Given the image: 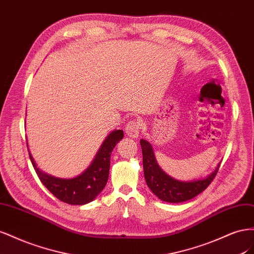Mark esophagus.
I'll list each match as a JSON object with an SVG mask.
<instances>
[{
    "instance_id": "esophagus-1",
    "label": "esophagus",
    "mask_w": 254,
    "mask_h": 254,
    "mask_svg": "<svg viewBox=\"0 0 254 254\" xmlns=\"http://www.w3.org/2000/svg\"><path fill=\"white\" fill-rule=\"evenodd\" d=\"M140 130H141V123L137 120H130L128 124L126 125L125 132L129 136L137 137L139 136Z\"/></svg>"
}]
</instances>
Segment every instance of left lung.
<instances>
[{
    "instance_id": "1",
    "label": "left lung",
    "mask_w": 254,
    "mask_h": 254,
    "mask_svg": "<svg viewBox=\"0 0 254 254\" xmlns=\"http://www.w3.org/2000/svg\"><path fill=\"white\" fill-rule=\"evenodd\" d=\"M140 144L143 153L145 181L152 193L163 201L178 203L190 200L209 187L218 173L219 165L205 179L190 182L177 181L161 170L151 145L145 140H141Z\"/></svg>"
}]
</instances>
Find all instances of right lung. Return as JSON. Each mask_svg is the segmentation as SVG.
<instances>
[{
    "mask_svg": "<svg viewBox=\"0 0 254 254\" xmlns=\"http://www.w3.org/2000/svg\"><path fill=\"white\" fill-rule=\"evenodd\" d=\"M123 136H124L123 130H113L107 136L88 170L72 179H60L44 174L36 166L30 152H28L29 159L43 186L60 201L74 205L86 204L93 200L107 184L110 170L111 152L118 142L123 139Z\"/></svg>",
    "mask_w": 254,
    "mask_h": 254,
    "instance_id": "1",
    "label": "right lung"
}]
</instances>
